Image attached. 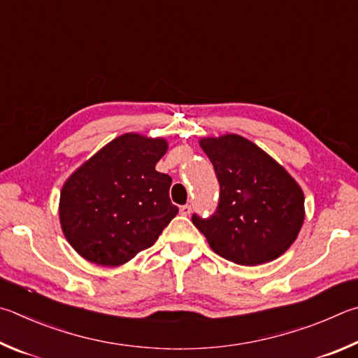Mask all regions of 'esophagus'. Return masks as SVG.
I'll return each mask as SVG.
<instances>
[{"mask_svg":"<svg viewBox=\"0 0 358 358\" xmlns=\"http://www.w3.org/2000/svg\"><path fill=\"white\" fill-rule=\"evenodd\" d=\"M191 211H192V206H191V205L186 203V205H181V206H180V213L183 214V216H189Z\"/></svg>","mask_w":358,"mask_h":358,"instance_id":"esophagus-1","label":"esophagus"}]
</instances>
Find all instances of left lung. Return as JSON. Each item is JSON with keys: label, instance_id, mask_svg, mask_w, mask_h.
<instances>
[{"label": "left lung", "instance_id": "obj_1", "mask_svg": "<svg viewBox=\"0 0 358 358\" xmlns=\"http://www.w3.org/2000/svg\"><path fill=\"white\" fill-rule=\"evenodd\" d=\"M219 181L211 216L192 214L211 249L229 262H272L294 243L303 222V192L268 153L238 134L201 139Z\"/></svg>", "mask_w": 358, "mask_h": 358}]
</instances>
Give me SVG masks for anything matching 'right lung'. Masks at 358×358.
Returning a JSON list of instances; mask_svg holds the SVG:
<instances>
[{"mask_svg": "<svg viewBox=\"0 0 358 358\" xmlns=\"http://www.w3.org/2000/svg\"><path fill=\"white\" fill-rule=\"evenodd\" d=\"M164 139L123 134L78 169L61 192L67 241L87 262L120 266L148 249L177 216L172 178L155 166Z\"/></svg>", "mask_w": 358, "mask_h": 358, "instance_id": "1", "label": "right lung"}]
</instances>
